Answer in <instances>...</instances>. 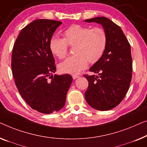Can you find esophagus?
Wrapping results in <instances>:
<instances>
[{
    "instance_id": "esophagus-1",
    "label": "esophagus",
    "mask_w": 147,
    "mask_h": 147,
    "mask_svg": "<svg viewBox=\"0 0 147 147\" xmlns=\"http://www.w3.org/2000/svg\"><path fill=\"white\" fill-rule=\"evenodd\" d=\"M80 76L79 75H76V74H74V75H73V79H76V78H79Z\"/></svg>"
}]
</instances>
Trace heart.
Returning a JSON list of instances; mask_svg holds the SVG:
<instances>
[{"instance_id": "obj_1", "label": "heart", "mask_w": 147, "mask_h": 147, "mask_svg": "<svg viewBox=\"0 0 147 147\" xmlns=\"http://www.w3.org/2000/svg\"><path fill=\"white\" fill-rule=\"evenodd\" d=\"M64 37L53 36L49 42L51 52L59 59L67 55L68 45L75 46V55L67 58L59 65L62 73L77 74L85 69L88 61L94 63L104 53L107 44V33L101 28H91L74 24L64 32Z\"/></svg>"}]
</instances>
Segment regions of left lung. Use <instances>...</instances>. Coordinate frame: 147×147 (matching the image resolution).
I'll list each match as a JSON object with an SVG mask.
<instances>
[{
  "label": "left lung",
  "instance_id": "left-lung-1",
  "mask_svg": "<svg viewBox=\"0 0 147 147\" xmlns=\"http://www.w3.org/2000/svg\"><path fill=\"white\" fill-rule=\"evenodd\" d=\"M102 25L107 36L104 53L89 71L98 76L86 75L88 81L84 93L86 101L98 111H108L117 107L129 90L132 78L131 46L120 26L104 16L84 20Z\"/></svg>",
  "mask_w": 147,
  "mask_h": 147
}]
</instances>
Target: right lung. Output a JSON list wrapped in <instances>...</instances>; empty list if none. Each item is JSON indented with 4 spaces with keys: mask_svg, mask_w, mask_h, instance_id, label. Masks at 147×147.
<instances>
[{
    "mask_svg": "<svg viewBox=\"0 0 147 147\" xmlns=\"http://www.w3.org/2000/svg\"><path fill=\"white\" fill-rule=\"evenodd\" d=\"M61 24L53 20H34L22 28L12 52V71L18 92L32 109L44 114L63 108L73 81L70 74L53 75L56 67L49 42Z\"/></svg>",
    "mask_w": 147,
    "mask_h": 147,
    "instance_id": "add662e5",
    "label": "right lung"
}]
</instances>
